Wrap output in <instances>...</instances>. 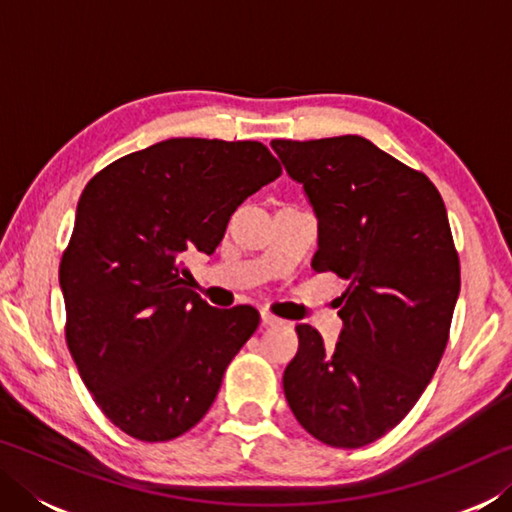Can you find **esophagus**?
<instances>
[{
    "mask_svg": "<svg viewBox=\"0 0 512 512\" xmlns=\"http://www.w3.org/2000/svg\"><path fill=\"white\" fill-rule=\"evenodd\" d=\"M282 320L277 318V316H273L271 311H262V325L264 327H275V325H280Z\"/></svg>",
    "mask_w": 512,
    "mask_h": 512,
    "instance_id": "esophagus-1",
    "label": "esophagus"
}]
</instances>
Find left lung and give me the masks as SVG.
I'll return each instance as SVG.
<instances>
[{
  "mask_svg": "<svg viewBox=\"0 0 512 512\" xmlns=\"http://www.w3.org/2000/svg\"><path fill=\"white\" fill-rule=\"evenodd\" d=\"M318 216L311 268L348 282L334 350L298 325L284 370L296 420L329 447L357 449L400 424L436 372L461 264L436 185L366 137L271 142Z\"/></svg>",
  "mask_w": 512,
  "mask_h": 512,
  "instance_id": "1",
  "label": "left lung"
}]
</instances>
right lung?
<instances>
[{
  "mask_svg": "<svg viewBox=\"0 0 512 512\" xmlns=\"http://www.w3.org/2000/svg\"><path fill=\"white\" fill-rule=\"evenodd\" d=\"M280 173L262 142L173 137L85 185L58 271L65 339L94 402L128 436L164 443L210 411L259 311L207 305L187 289L183 259L212 255L232 212Z\"/></svg>",
  "mask_w": 512,
  "mask_h": 512,
  "instance_id": "obj_1",
  "label": "right lung"
}]
</instances>
